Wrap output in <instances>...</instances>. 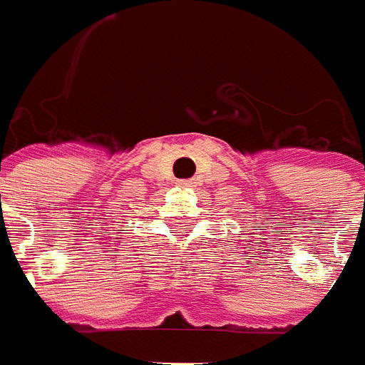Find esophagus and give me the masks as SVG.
<instances>
[{"label":"esophagus","instance_id":"34e87169","mask_svg":"<svg viewBox=\"0 0 365 365\" xmlns=\"http://www.w3.org/2000/svg\"><path fill=\"white\" fill-rule=\"evenodd\" d=\"M179 186H182V188H186V186H192V180H180Z\"/></svg>","mask_w":365,"mask_h":365}]
</instances>
